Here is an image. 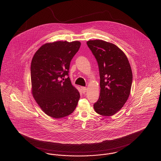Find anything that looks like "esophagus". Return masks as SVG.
<instances>
[{
  "instance_id": "obj_1",
  "label": "esophagus",
  "mask_w": 161,
  "mask_h": 161,
  "mask_svg": "<svg viewBox=\"0 0 161 161\" xmlns=\"http://www.w3.org/2000/svg\"><path fill=\"white\" fill-rule=\"evenodd\" d=\"M81 91L83 93L87 91V88L86 87H81Z\"/></svg>"
}]
</instances>
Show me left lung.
Wrapping results in <instances>:
<instances>
[{
  "label": "left lung",
  "instance_id": "obj_1",
  "mask_svg": "<svg viewBox=\"0 0 161 161\" xmlns=\"http://www.w3.org/2000/svg\"><path fill=\"white\" fill-rule=\"evenodd\" d=\"M99 68L100 94L93 104L103 116L115 115L130 95L133 75L129 61L123 51L114 44L101 40L87 42Z\"/></svg>",
  "mask_w": 161,
  "mask_h": 161
}]
</instances>
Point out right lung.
Wrapping results in <instances>:
<instances>
[{
    "label": "right lung",
    "mask_w": 161,
    "mask_h": 161,
    "mask_svg": "<svg viewBox=\"0 0 161 161\" xmlns=\"http://www.w3.org/2000/svg\"><path fill=\"white\" fill-rule=\"evenodd\" d=\"M80 46L79 41L47 43L32 59V96L46 115L54 118L67 116L77 107L80 95L71 84L68 73L71 60Z\"/></svg>",
    "instance_id": "1"
}]
</instances>
